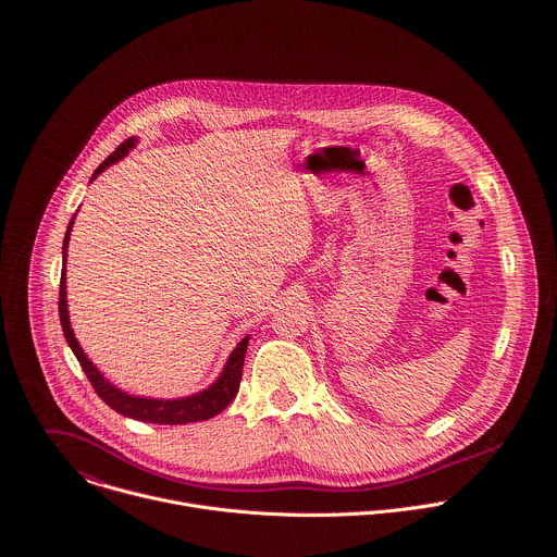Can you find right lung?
<instances>
[{
	"label": "right lung",
	"instance_id": "obj_1",
	"mask_svg": "<svg viewBox=\"0 0 557 557\" xmlns=\"http://www.w3.org/2000/svg\"><path fill=\"white\" fill-rule=\"evenodd\" d=\"M137 144L135 137H128L124 144H120L91 174V181L104 172L109 165L117 163L120 159H124L128 154V150ZM74 219L72 216L67 232H65V240H63V271H61V293H59V317H61V325H63V334L67 345L72 347L74 356L78 358L83 372L87 374L91 387L96 389V394L102 398L104 405H109L113 411H117L124 418H133L137 422H150V424H190V422H203L210 420L214 416H219L225 407L232 405V400L238 394L240 387V379H243V364H245V354H247V345H249V336H245L234 351L230 354L223 372L219 374V379L206 387L199 394L185 396V398H146V396H133L128 392H122L120 387H115L113 383H109L100 369L91 362V358H87L85 349L81 347L78 338L74 336L72 323H70V310H67V275H65V262H67V245H70V234L74 227Z\"/></svg>",
	"mask_w": 557,
	"mask_h": 557
}]
</instances>
